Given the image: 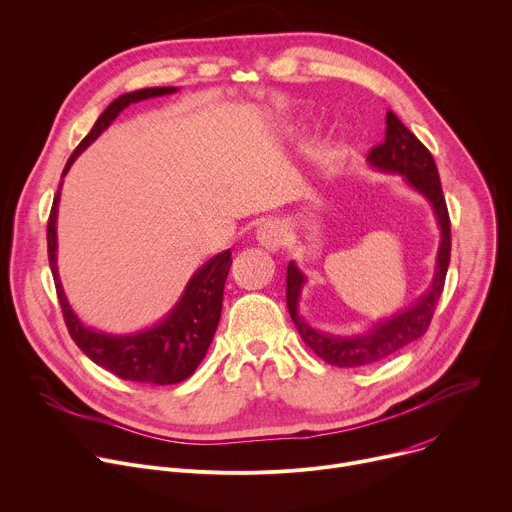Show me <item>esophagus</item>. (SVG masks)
Returning a JSON list of instances; mask_svg holds the SVG:
<instances>
[{
    "instance_id": "obj_1",
    "label": "esophagus",
    "mask_w": 512,
    "mask_h": 512,
    "mask_svg": "<svg viewBox=\"0 0 512 512\" xmlns=\"http://www.w3.org/2000/svg\"><path fill=\"white\" fill-rule=\"evenodd\" d=\"M256 240L260 246H264L270 252H276L287 240V227L282 225L278 219L264 221L256 230Z\"/></svg>"
}]
</instances>
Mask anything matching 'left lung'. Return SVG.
I'll return each mask as SVG.
<instances>
[{"mask_svg": "<svg viewBox=\"0 0 512 512\" xmlns=\"http://www.w3.org/2000/svg\"><path fill=\"white\" fill-rule=\"evenodd\" d=\"M368 164L380 173L401 175L405 183L423 195L437 219L439 225V248L435 256V274L429 289L413 303L411 307L390 315L374 323L366 333L358 335H333L323 333L311 327L303 315H299L301 291L307 282V276L295 262H289L287 268V305L291 319L295 321L305 344L327 364L337 368H358L380 362L405 348L407 344L419 339L433 317L435 305L443 293L445 274L449 266L451 252V225L441 191V181L435 160L431 152L417 140V136L405 128V124L394 116L392 111L386 113V136L384 142L370 150Z\"/></svg>", "mask_w": 512, "mask_h": 512, "instance_id": "1", "label": "left lung"}]
</instances>
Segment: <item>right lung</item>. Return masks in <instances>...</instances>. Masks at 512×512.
<instances>
[{
  "mask_svg": "<svg viewBox=\"0 0 512 512\" xmlns=\"http://www.w3.org/2000/svg\"><path fill=\"white\" fill-rule=\"evenodd\" d=\"M175 91L179 89L177 87H146L132 93H124L118 99H113L97 118L91 132L81 140V144L75 148V152L67 160L63 177L69 173V168L81 156V152L87 146H91L130 103H138L150 97L170 95ZM61 187L54 195L48 227H46L48 262H50L56 295H59L67 329L75 339L79 350L97 366L109 370L111 374H116L124 380L162 386V384H177L189 378L205 358L211 346V339L215 335V329L221 317L225 278L232 266V252L223 250L213 258H209L199 270H195L177 305L170 309L164 315V319H160L156 325L136 333H124V335L97 331L85 325L69 305V299L63 291L59 268H56V215H59Z\"/></svg>",
  "mask_w": 512,
  "mask_h": 512,
  "instance_id": "right-lung-1",
  "label": "right lung"
}]
</instances>
